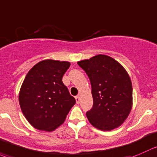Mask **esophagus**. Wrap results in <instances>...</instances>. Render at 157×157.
<instances>
[{
  "label": "esophagus",
  "mask_w": 157,
  "mask_h": 157,
  "mask_svg": "<svg viewBox=\"0 0 157 157\" xmlns=\"http://www.w3.org/2000/svg\"><path fill=\"white\" fill-rule=\"evenodd\" d=\"M75 99H76V102H77V104H79V103H80V97H79V96H77V97H75Z\"/></svg>",
  "instance_id": "obj_1"
}]
</instances>
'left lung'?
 <instances>
[{
    "mask_svg": "<svg viewBox=\"0 0 157 157\" xmlns=\"http://www.w3.org/2000/svg\"><path fill=\"white\" fill-rule=\"evenodd\" d=\"M86 72L92 88L94 104L86 112L96 128L109 131L120 127L130 114L133 103L131 80L124 67L103 54L77 62Z\"/></svg>",
    "mask_w": 157,
    "mask_h": 157,
    "instance_id": "obj_1",
    "label": "left lung"
}]
</instances>
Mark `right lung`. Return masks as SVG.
Masks as SVG:
<instances>
[{
	"mask_svg": "<svg viewBox=\"0 0 157 157\" xmlns=\"http://www.w3.org/2000/svg\"><path fill=\"white\" fill-rule=\"evenodd\" d=\"M71 63L44 60L29 71L19 93L26 119L34 128L51 132L64 122L76 100L62 81Z\"/></svg>",
	"mask_w": 157,
	"mask_h": 157,
	"instance_id": "1",
	"label": "right lung"
}]
</instances>
